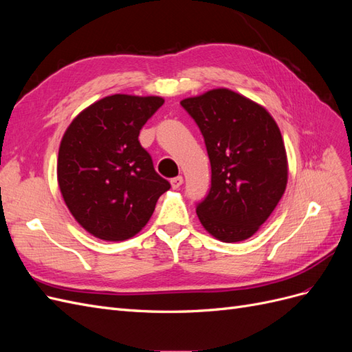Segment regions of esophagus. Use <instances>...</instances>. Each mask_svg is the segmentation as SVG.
<instances>
[{
	"label": "esophagus",
	"instance_id": "34e87169",
	"mask_svg": "<svg viewBox=\"0 0 352 352\" xmlns=\"http://www.w3.org/2000/svg\"><path fill=\"white\" fill-rule=\"evenodd\" d=\"M182 184H184V177L182 176H177V177H173L172 180H170V185H172L173 189L180 188V186H182Z\"/></svg>",
	"mask_w": 352,
	"mask_h": 352
}]
</instances>
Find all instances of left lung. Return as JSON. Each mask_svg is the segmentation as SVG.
Returning <instances> with one entry per match:
<instances>
[{
  "mask_svg": "<svg viewBox=\"0 0 352 352\" xmlns=\"http://www.w3.org/2000/svg\"><path fill=\"white\" fill-rule=\"evenodd\" d=\"M204 136L211 188L197 207L201 225L221 242L251 238L285 194L287 157L278 123L263 105L228 89L180 101Z\"/></svg>",
  "mask_w": 352,
  "mask_h": 352,
  "instance_id": "1",
  "label": "left lung"
}]
</instances>
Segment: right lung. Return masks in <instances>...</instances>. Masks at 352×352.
Segmentation results:
<instances>
[{"label":"right lung","mask_w":352,"mask_h":352,"mask_svg":"<svg viewBox=\"0 0 352 352\" xmlns=\"http://www.w3.org/2000/svg\"><path fill=\"white\" fill-rule=\"evenodd\" d=\"M163 102L155 95H109L82 110L63 135L60 192L74 220L92 236L110 242L135 236L170 189L138 140Z\"/></svg>","instance_id":"obj_1"}]
</instances>
